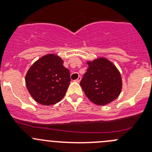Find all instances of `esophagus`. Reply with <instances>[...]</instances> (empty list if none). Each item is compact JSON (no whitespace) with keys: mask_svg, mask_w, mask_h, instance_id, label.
I'll list each match as a JSON object with an SVG mask.
<instances>
[{"mask_svg":"<svg viewBox=\"0 0 152 152\" xmlns=\"http://www.w3.org/2000/svg\"><path fill=\"white\" fill-rule=\"evenodd\" d=\"M80 80H81V76H79V77H78V79L75 80V82H80Z\"/></svg>","mask_w":152,"mask_h":152,"instance_id":"34e87169","label":"esophagus"}]
</instances>
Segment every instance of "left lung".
<instances>
[{
  "mask_svg": "<svg viewBox=\"0 0 152 152\" xmlns=\"http://www.w3.org/2000/svg\"><path fill=\"white\" fill-rule=\"evenodd\" d=\"M88 68L80 82L86 96L97 105H106L117 99L122 89L117 67L105 58L87 62Z\"/></svg>",
  "mask_w": 152,
  "mask_h": 152,
  "instance_id": "obj_1",
  "label": "left lung"
}]
</instances>
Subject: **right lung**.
Here are the masks:
<instances>
[{"label": "right lung", "mask_w": 152, "mask_h": 152, "mask_svg": "<svg viewBox=\"0 0 152 152\" xmlns=\"http://www.w3.org/2000/svg\"><path fill=\"white\" fill-rule=\"evenodd\" d=\"M70 82V71L63 66V60L52 53L36 61L26 76L30 95L37 103L45 106L60 102Z\"/></svg>", "instance_id": "obj_1"}]
</instances>
